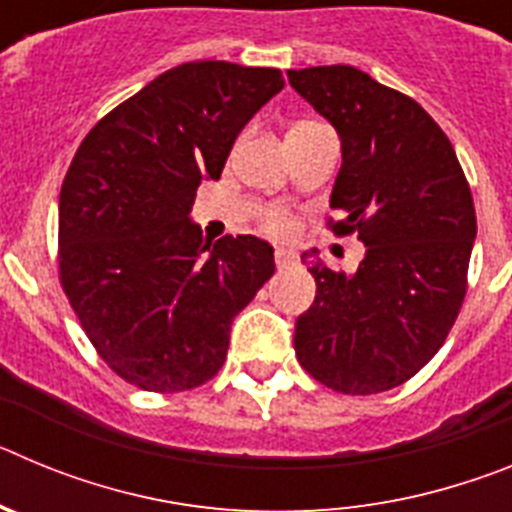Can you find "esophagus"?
Returning a JSON list of instances; mask_svg holds the SVG:
<instances>
[{"label":"esophagus","instance_id":"1","mask_svg":"<svg viewBox=\"0 0 512 512\" xmlns=\"http://www.w3.org/2000/svg\"><path fill=\"white\" fill-rule=\"evenodd\" d=\"M274 261H277V266L282 269V266L295 264L297 253L292 251V248H277V251H274Z\"/></svg>","mask_w":512,"mask_h":512}]
</instances>
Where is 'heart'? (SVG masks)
Wrapping results in <instances>:
<instances>
[{
	"label": "heart",
	"instance_id": "heart-1",
	"mask_svg": "<svg viewBox=\"0 0 512 512\" xmlns=\"http://www.w3.org/2000/svg\"><path fill=\"white\" fill-rule=\"evenodd\" d=\"M261 228L269 235H274V238H289V235L295 233L297 223L284 207H269L264 217H261Z\"/></svg>",
	"mask_w": 512,
	"mask_h": 512
}]
</instances>
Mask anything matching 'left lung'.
<instances>
[{"instance_id": "1", "label": "left lung", "mask_w": 512, "mask_h": 512, "mask_svg": "<svg viewBox=\"0 0 512 512\" xmlns=\"http://www.w3.org/2000/svg\"><path fill=\"white\" fill-rule=\"evenodd\" d=\"M287 76L341 138L333 233L366 246L354 274L302 253L318 292L295 323V354L330 390L377 395L418 374L459 315L477 238L472 192L451 140L415 99L354 66Z\"/></svg>"}]
</instances>
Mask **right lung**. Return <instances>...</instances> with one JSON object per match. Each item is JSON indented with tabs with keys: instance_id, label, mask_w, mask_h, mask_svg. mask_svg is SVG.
Returning a JSON list of instances; mask_svg holds the SVG:
<instances>
[{
	"instance_id": "obj_1",
	"label": "right lung",
	"mask_w": 512,
	"mask_h": 512,
	"mask_svg": "<svg viewBox=\"0 0 512 512\" xmlns=\"http://www.w3.org/2000/svg\"><path fill=\"white\" fill-rule=\"evenodd\" d=\"M282 87L279 69L182 63L104 115L66 171L61 287L97 354L140 390L184 392L215 377L233 318L274 274L269 243H210L189 212Z\"/></svg>"
}]
</instances>
